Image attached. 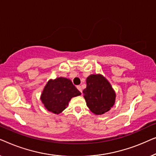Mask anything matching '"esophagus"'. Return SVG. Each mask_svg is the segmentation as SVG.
Segmentation results:
<instances>
[{"instance_id": "34e87169", "label": "esophagus", "mask_w": 156, "mask_h": 156, "mask_svg": "<svg viewBox=\"0 0 156 156\" xmlns=\"http://www.w3.org/2000/svg\"><path fill=\"white\" fill-rule=\"evenodd\" d=\"M76 88H77L78 90L80 91L81 93H82V87H81L80 85H78V86H76Z\"/></svg>"}]
</instances>
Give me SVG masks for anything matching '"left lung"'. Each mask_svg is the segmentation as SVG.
Returning <instances> with one entry per match:
<instances>
[{
	"instance_id": "left-lung-1",
	"label": "left lung",
	"mask_w": 156,
	"mask_h": 156,
	"mask_svg": "<svg viewBox=\"0 0 156 156\" xmlns=\"http://www.w3.org/2000/svg\"><path fill=\"white\" fill-rule=\"evenodd\" d=\"M83 90L87 106L92 113L101 115L114 106L116 93L108 81L101 74H91L87 78Z\"/></svg>"
}]
</instances>
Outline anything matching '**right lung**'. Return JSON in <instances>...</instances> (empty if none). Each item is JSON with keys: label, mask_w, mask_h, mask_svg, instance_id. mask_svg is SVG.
I'll return each instance as SVG.
<instances>
[{"label": "right lung", "mask_w": 156, "mask_h": 156, "mask_svg": "<svg viewBox=\"0 0 156 156\" xmlns=\"http://www.w3.org/2000/svg\"><path fill=\"white\" fill-rule=\"evenodd\" d=\"M80 94L69 79L58 77L48 81L40 99L49 112L59 114L67 108L72 97Z\"/></svg>", "instance_id": "obj_1"}]
</instances>
